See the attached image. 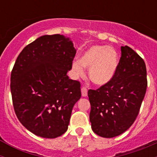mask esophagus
Returning <instances> with one entry per match:
<instances>
[{
	"label": "esophagus",
	"mask_w": 157,
	"mask_h": 157,
	"mask_svg": "<svg viewBox=\"0 0 157 157\" xmlns=\"http://www.w3.org/2000/svg\"><path fill=\"white\" fill-rule=\"evenodd\" d=\"M82 91V97H86L87 96V88L85 86H82L81 89Z\"/></svg>",
	"instance_id": "esophagus-1"
}]
</instances>
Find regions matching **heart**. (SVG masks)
Returning a JSON list of instances; mask_svg holds the SVG:
<instances>
[{
	"mask_svg": "<svg viewBox=\"0 0 157 157\" xmlns=\"http://www.w3.org/2000/svg\"><path fill=\"white\" fill-rule=\"evenodd\" d=\"M119 59L113 48L105 45H94L83 52L80 60H76L72 67L78 75L84 73V67H90L89 75L97 85L109 82L115 75Z\"/></svg>",
	"mask_w": 157,
	"mask_h": 157,
	"instance_id": "obj_1",
	"label": "heart"
}]
</instances>
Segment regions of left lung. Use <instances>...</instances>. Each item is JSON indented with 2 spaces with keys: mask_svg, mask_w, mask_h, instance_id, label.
<instances>
[{
  "mask_svg": "<svg viewBox=\"0 0 157 157\" xmlns=\"http://www.w3.org/2000/svg\"><path fill=\"white\" fill-rule=\"evenodd\" d=\"M146 88L145 61L131 48L121 46V57L112 79L88 91L93 131L110 138L128 130L139 113Z\"/></svg>",
  "mask_w": 157,
  "mask_h": 157,
  "instance_id": "8db88e82",
  "label": "left lung"
}]
</instances>
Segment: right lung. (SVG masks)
<instances>
[{"label":"right lung","mask_w":157,"mask_h":157,"mask_svg":"<svg viewBox=\"0 0 157 157\" xmlns=\"http://www.w3.org/2000/svg\"><path fill=\"white\" fill-rule=\"evenodd\" d=\"M76 54L60 34L44 35L19 53L11 73L12 104L18 120L41 138L67 130L72 109L81 98L80 82L67 75Z\"/></svg>","instance_id":"right-lung-1"}]
</instances>
